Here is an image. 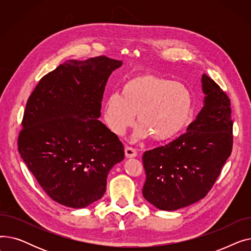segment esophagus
<instances>
[{
    "label": "esophagus",
    "instance_id": "obj_1",
    "mask_svg": "<svg viewBox=\"0 0 251 251\" xmlns=\"http://www.w3.org/2000/svg\"><path fill=\"white\" fill-rule=\"evenodd\" d=\"M125 155H126V157H135L137 155V152L133 148L126 147L125 148Z\"/></svg>",
    "mask_w": 251,
    "mask_h": 251
}]
</instances>
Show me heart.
<instances>
[{
	"mask_svg": "<svg viewBox=\"0 0 251 251\" xmlns=\"http://www.w3.org/2000/svg\"><path fill=\"white\" fill-rule=\"evenodd\" d=\"M193 95L184 83L151 73L130 77L122 84L119 95L103 101V120L117 136H122L135 122L136 136H151L166 141L178 136L193 113Z\"/></svg>",
	"mask_w": 251,
	"mask_h": 251,
	"instance_id": "obj_1",
	"label": "heart"
}]
</instances>
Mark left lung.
Masks as SVG:
<instances>
[{
    "instance_id": "left-lung-1",
    "label": "left lung",
    "mask_w": 251,
    "mask_h": 251,
    "mask_svg": "<svg viewBox=\"0 0 251 251\" xmlns=\"http://www.w3.org/2000/svg\"><path fill=\"white\" fill-rule=\"evenodd\" d=\"M203 107L187 132L143 153V197L156 208L176 210L207 194L230 156L233 121L230 99L206 74Z\"/></svg>"
}]
</instances>
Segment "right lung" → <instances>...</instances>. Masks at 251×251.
Returning <instances> with one entry per match:
<instances>
[{
	"instance_id": "add662e5",
	"label": "right lung",
	"mask_w": 251,
	"mask_h": 251,
	"mask_svg": "<svg viewBox=\"0 0 251 251\" xmlns=\"http://www.w3.org/2000/svg\"><path fill=\"white\" fill-rule=\"evenodd\" d=\"M122 64L104 56L66 61L26 103L18 151L60 204L82 208L100 200L110 170L124 159L122 142L99 120L105 84Z\"/></svg>"
}]
</instances>
